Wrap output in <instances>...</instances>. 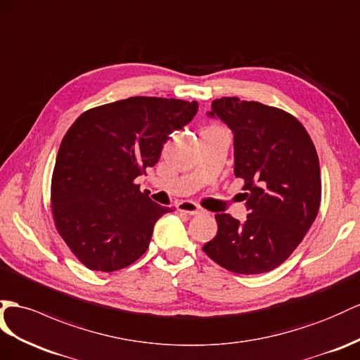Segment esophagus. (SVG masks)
<instances>
[{
  "label": "esophagus",
  "instance_id": "obj_1",
  "mask_svg": "<svg viewBox=\"0 0 360 360\" xmlns=\"http://www.w3.org/2000/svg\"><path fill=\"white\" fill-rule=\"evenodd\" d=\"M178 210L182 211V213H187V214H191V216L202 213V210L195 204V202H191V200L179 202V204H178Z\"/></svg>",
  "mask_w": 360,
  "mask_h": 360
}]
</instances>
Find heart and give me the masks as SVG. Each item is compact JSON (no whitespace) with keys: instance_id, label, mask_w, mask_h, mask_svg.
Masks as SVG:
<instances>
[{"instance_id":"b5f03b06","label":"heart","mask_w":360,"mask_h":360,"mask_svg":"<svg viewBox=\"0 0 360 360\" xmlns=\"http://www.w3.org/2000/svg\"><path fill=\"white\" fill-rule=\"evenodd\" d=\"M210 127H217V126H210Z\"/></svg>"}]
</instances>
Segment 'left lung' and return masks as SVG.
Masks as SVG:
<instances>
[{"label":"left lung","mask_w":360,"mask_h":360,"mask_svg":"<svg viewBox=\"0 0 360 360\" xmlns=\"http://www.w3.org/2000/svg\"><path fill=\"white\" fill-rule=\"evenodd\" d=\"M234 134V174L245 181V222L216 214L217 234L204 252L234 274H264L280 266L315 222L321 204L319 160L310 135L283 109L238 97L213 100Z\"/></svg>","instance_id":"1"}]
</instances>
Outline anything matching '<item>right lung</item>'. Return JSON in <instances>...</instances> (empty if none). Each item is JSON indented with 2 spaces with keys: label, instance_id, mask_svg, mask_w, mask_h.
<instances>
[{
  "label": "right lung",
  "instance_id": "add662e5",
  "mask_svg": "<svg viewBox=\"0 0 360 360\" xmlns=\"http://www.w3.org/2000/svg\"><path fill=\"white\" fill-rule=\"evenodd\" d=\"M196 112L198 101L129 97L71 124L54 164L51 211L63 242L88 269H123L147 251L156 220L172 208L153 202L135 179Z\"/></svg>",
  "mask_w": 360,
  "mask_h": 360
}]
</instances>
